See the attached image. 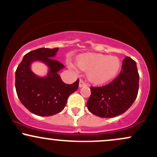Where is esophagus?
Returning <instances> with one entry per match:
<instances>
[{"instance_id":"obj_1","label":"esophagus","mask_w":157,"mask_h":157,"mask_svg":"<svg viewBox=\"0 0 157 157\" xmlns=\"http://www.w3.org/2000/svg\"><path fill=\"white\" fill-rule=\"evenodd\" d=\"M83 86H87V85L83 81L80 80V82H79V87L82 88V87H83Z\"/></svg>"}]
</instances>
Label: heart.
I'll list each match as a JSON object with an SVG mask.
<instances>
[{"label":"heart","mask_w":157,"mask_h":157,"mask_svg":"<svg viewBox=\"0 0 157 157\" xmlns=\"http://www.w3.org/2000/svg\"><path fill=\"white\" fill-rule=\"evenodd\" d=\"M68 67L75 66L68 63ZM76 64L82 71L87 72L88 80L95 85H102L111 80L117 75L121 62L117 57L100 53L82 54L77 57Z\"/></svg>","instance_id":"heart-1"}]
</instances>
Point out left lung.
<instances>
[{
    "mask_svg": "<svg viewBox=\"0 0 157 157\" xmlns=\"http://www.w3.org/2000/svg\"><path fill=\"white\" fill-rule=\"evenodd\" d=\"M139 80L136 62L131 57H125L121 71L115 80L102 87H91L88 109L103 118L114 117L125 113L136 100Z\"/></svg>",
    "mask_w": 157,
    "mask_h": 157,
    "instance_id": "left-lung-1",
    "label": "left lung"
}]
</instances>
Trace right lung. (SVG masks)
Segmentation results:
<instances>
[{
    "mask_svg": "<svg viewBox=\"0 0 157 157\" xmlns=\"http://www.w3.org/2000/svg\"><path fill=\"white\" fill-rule=\"evenodd\" d=\"M58 48H40L24 55L15 71V89L21 103L30 112L40 117L55 115L64 109L70 94L78 89L79 80L64 83L58 72L65 66L53 59ZM39 61L48 68L44 77L35 75L31 68Z\"/></svg>",
    "mask_w": 157,
    "mask_h": 157,
    "instance_id": "1",
    "label": "right lung"
}]
</instances>
